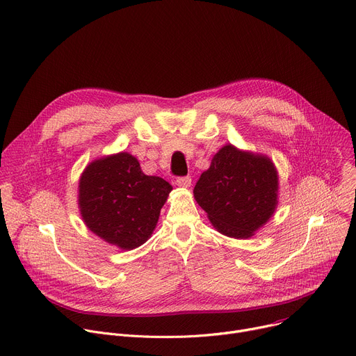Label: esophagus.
<instances>
[{"label":"esophagus","mask_w":356,"mask_h":356,"mask_svg":"<svg viewBox=\"0 0 356 356\" xmlns=\"http://www.w3.org/2000/svg\"><path fill=\"white\" fill-rule=\"evenodd\" d=\"M176 184H177L179 187H181V188H188V187H190V184H191V179H190V176L177 177Z\"/></svg>","instance_id":"esophagus-1"}]
</instances>
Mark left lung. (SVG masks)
<instances>
[{
    "label": "left lung",
    "mask_w": 356,
    "mask_h": 356,
    "mask_svg": "<svg viewBox=\"0 0 356 356\" xmlns=\"http://www.w3.org/2000/svg\"><path fill=\"white\" fill-rule=\"evenodd\" d=\"M278 172L260 153L222 146L195 186V199L213 227L232 238H250L274 216Z\"/></svg>",
    "instance_id": "left-lung-1"
}]
</instances>
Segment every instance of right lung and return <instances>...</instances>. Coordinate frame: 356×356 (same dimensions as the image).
<instances>
[{"label":"right lung","instance_id":"1","mask_svg":"<svg viewBox=\"0 0 356 356\" xmlns=\"http://www.w3.org/2000/svg\"><path fill=\"white\" fill-rule=\"evenodd\" d=\"M172 190L161 177L145 175L135 156L119 152L85 168L78 206L93 234L120 250H134L150 238Z\"/></svg>","mask_w":356,"mask_h":356}]
</instances>
